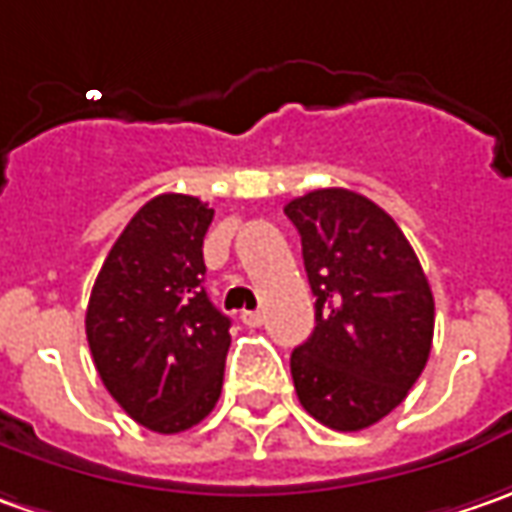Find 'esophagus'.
<instances>
[{"label":"esophagus","mask_w":512,"mask_h":512,"mask_svg":"<svg viewBox=\"0 0 512 512\" xmlns=\"http://www.w3.org/2000/svg\"><path fill=\"white\" fill-rule=\"evenodd\" d=\"M240 321L246 323V326H252V329H255V326H263V312H243Z\"/></svg>","instance_id":"esophagus-1"}]
</instances>
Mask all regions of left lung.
I'll return each mask as SVG.
<instances>
[{
  "instance_id": "8db88e82",
  "label": "left lung",
  "mask_w": 512,
  "mask_h": 512,
  "mask_svg": "<svg viewBox=\"0 0 512 512\" xmlns=\"http://www.w3.org/2000/svg\"><path fill=\"white\" fill-rule=\"evenodd\" d=\"M315 295V329L292 352L303 410L355 433L395 410L427 367L435 303L410 240L381 206L349 189L286 203Z\"/></svg>"
}]
</instances>
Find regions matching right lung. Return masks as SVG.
Here are the masks:
<instances>
[{
    "mask_svg": "<svg viewBox=\"0 0 512 512\" xmlns=\"http://www.w3.org/2000/svg\"><path fill=\"white\" fill-rule=\"evenodd\" d=\"M214 209L160 194L131 217L94 280L85 335L111 398L154 433L214 410L232 321L206 295L203 237Z\"/></svg>",
    "mask_w": 512,
    "mask_h": 512,
    "instance_id": "obj_1",
    "label": "right lung"
}]
</instances>
